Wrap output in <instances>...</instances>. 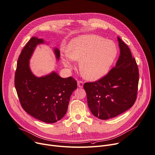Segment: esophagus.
<instances>
[{
    "instance_id": "1",
    "label": "esophagus",
    "mask_w": 155,
    "mask_h": 155,
    "mask_svg": "<svg viewBox=\"0 0 155 155\" xmlns=\"http://www.w3.org/2000/svg\"><path fill=\"white\" fill-rule=\"evenodd\" d=\"M83 85H84V82L82 81H78V86L79 87H83Z\"/></svg>"
}]
</instances>
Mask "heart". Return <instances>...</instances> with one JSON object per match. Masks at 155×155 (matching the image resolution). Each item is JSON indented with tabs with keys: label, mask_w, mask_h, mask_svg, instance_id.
<instances>
[{
	"label": "heart",
	"mask_w": 155,
	"mask_h": 155,
	"mask_svg": "<svg viewBox=\"0 0 155 155\" xmlns=\"http://www.w3.org/2000/svg\"><path fill=\"white\" fill-rule=\"evenodd\" d=\"M66 55L62 58L64 65L74 68L73 60H81L79 66L83 76L95 81L104 76L114 63L117 48L115 43L97 35H82L69 43Z\"/></svg>",
	"instance_id": "b5f03b06"
}]
</instances>
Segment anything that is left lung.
<instances>
[{
  "label": "left lung",
  "instance_id": "left-lung-1",
  "mask_svg": "<svg viewBox=\"0 0 155 155\" xmlns=\"http://www.w3.org/2000/svg\"><path fill=\"white\" fill-rule=\"evenodd\" d=\"M120 55L116 66L100 79L84 84L92 113L100 119L116 117L130 108L137 99L139 69L129 47L119 37Z\"/></svg>",
  "mask_w": 155,
  "mask_h": 155
}]
</instances>
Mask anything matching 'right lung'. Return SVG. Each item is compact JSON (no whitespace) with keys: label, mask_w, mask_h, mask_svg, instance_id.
I'll return each instance as SVG.
<instances>
[{"label":"right lung","mask_w":155,"mask_h":155,"mask_svg":"<svg viewBox=\"0 0 155 155\" xmlns=\"http://www.w3.org/2000/svg\"><path fill=\"white\" fill-rule=\"evenodd\" d=\"M42 39L32 37L23 48L17 61L15 86L20 104L29 114L41 121L54 123L66 114L73 92L77 89V81L72 78H62L53 72L37 78L31 73L29 60ZM55 53L58 60V49Z\"/></svg>","instance_id":"right-lung-1"}]
</instances>
